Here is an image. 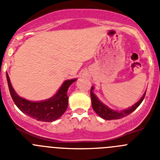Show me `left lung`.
I'll return each instance as SVG.
<instances>
[{
    "mask_svg": "<svg viewBox=\"0 0 160 160\" xmlns=\"http://www.w3.org/2000/svg\"><path fill=\"white\" fill-rule=\"evenodd\" d=\"M93 90H94V87H91V90H90V98H91V104H92L93 109L101 118H104L106 120L119 119V118H123V117L127 116L131 113H132L138 106L140 105L142 100L144 99L145 94H146V92L144 93L142 97L141 98V99L137 102L135 105H133L132 107L123 110V111H114V110H111V108H109L108 107L104 105L102 102H101L100 100L97 98V96L93 93Z\"/></svg>",
    "mask_w": 160,
    "mask_h": 160,
    "instance_id": "8db88e82",
    "label": "left lung"
}]
</instances>
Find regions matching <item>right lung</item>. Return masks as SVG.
Masks as SVG:
<instances>
[{"instance_id": "obj_1", "label": "right lung", "mask_w": 160, "mask_h": 160, "mask_svg": "<svg viewBox=\"0 0 160 160\" xmlns=\"http://www.w3.org/2000/svg\"><path fill=\"white\" fill-rule=\"evenodd\" d=\"M6 77L11 97L17 107L31 118L42 122H53L64 114L68 107V88L76 81L75 78L65 81L58 90L57 94L49 99L41 102H32L18 96L12 88L7 73Z\"/></svg>"}]
</instances>
